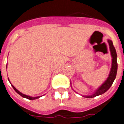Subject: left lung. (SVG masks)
<instances>
[{
    "label": "left lung",
    "instance_id": "left-lung-1",
    "mask_svg": "<svg viewBox=\"0 0 124 124\" xmlns=\"http://www.w3.org/2000/svg\"><path fill=\"white\" fill-rule=\"evenodd\" d=\"M108 44H109V46H110V53H111V56H112V67H111V70H110V74L108 75V78L94 92V93H93V94H91V95L83 96L84 97H86V98H94L95 96L102 94L110 88V86H112L114 81L115 80L116 74H117V70H118L117 53H116V49L114 45H113L112 40L108 39Z\"/></svg>",
    "mask_w": 124,
    "mask_h": 124
}]
</instances>
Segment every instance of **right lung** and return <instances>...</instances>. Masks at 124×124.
I'll use <instances>...</instances> for the list:
<instances>
[{
    "label": "right lung",
    "mask_w": 124,
    "mask_h": 124,
    "mask_svg": "<svg viewBox=\"0 0 124 124\" xmlns=\"http://www.w3.org/2000/svg\"><path fill=\"white\" fill-rule=\"evenodd\" d=\"M6 68H7V65H6ZM8 81H9V79H8ZM9 82H10V81H9ZM10 84H11V83H10ZM12 86L13 87V88H14V91H16V93H18V94H20V95L21 96H22L23 98H28V99H29V100H35V99H37V98H39V97H41V96H36V97H32V96H30L26 95V94H22V93H20V92L19 91H18V90H17V89H16V88L14 87V86L12 85Z\"/></svg>",
    "instance_id": "1"
}]
</instances>
